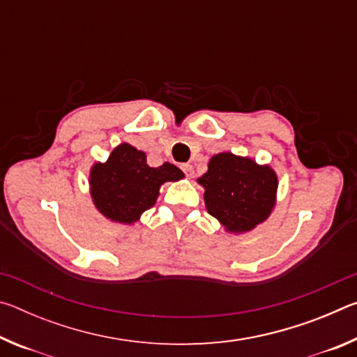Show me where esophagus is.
Instances as JSON below:
<instances>
[{
    "instance_id": "esophagus-1",
    "label": "esophagus",
    "mask_w": 357,
    "mask_h": 357,
    "mask_svg": "<svg viewBox=\"0 0 357 357\" xmlns=\"http://www.w3.org/2000/svg\"><path fill=\"white\" fill-rule=\"evenodd\" d=\"M181 168H183V172L187 174V176H189V178L193 176V167L190 164H184Z\"/></svg>"
}]
</instances>
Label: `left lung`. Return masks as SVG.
<instances>
[{"mask_svg":"<svg viewBox=\"0 0 357 357\" xmlns=\"http://www.w3.org/2000/svg\"><path fill=\"white\" fill-rule=\"evenodd\" d=\"M204 204L227 231L245 233L273 213L277 198L275 172L249 157L220 153L211 157L208 172L198 178Z\"/></svg>","mask_w":357,"mask_h":357,"instance_id":"1","label":"left lung"}]
</instances>
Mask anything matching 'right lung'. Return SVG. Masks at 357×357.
<instances>
[{"label":"right lung","mask_w":357,"mask_h":357,"mask_svg":"<svg viewBox=\"0 0 357 357\" xmlns=\"http://www.w3.org/2000/svg\"><path fill=\"white\" fill-rule=\"evenodd\" d=\"M184 173L176 165L165 162L149 167L146 154L129 143H121L112 151L107 162H96L89 172V192L102 215L118 223H134L153 208L160 185L179 181Z\"/></svg>","instance_id":"obj_1"}]
</instances>
